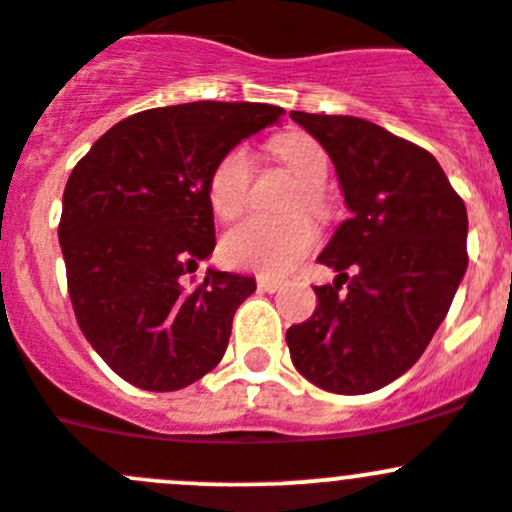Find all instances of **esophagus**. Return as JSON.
Masks as SVG:
<instances>
[{
    "mask_svg": "<svg viewBox=\"0 0 512 512\" xmlns=\"http://www.w3.org/2000/svg\"><path fill=\"white\" fill-rule=\"evenodd\" d=\"M256 284H259V289L261 291H269V294H276V291L281 289V281H276V279H266V276H259V281H256Z\"/></svg>",
    "mask_w": 512,
    "mask_h": 512,
    "instance_id": "obj_1",
    "label": "esophagus"
}]
</instances>
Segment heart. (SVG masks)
Wrapping results in <instances>:
<instances>
[{"instance_id": "obj_1", "label": "heart", "mask_w": 512, "mask_h": 512, "mask_svg": "<svg viewBox=\"0 0 512 512\" xmlns=\"http://www.w3.org/2000/svg\"><path fill=\"white\" fill-rule=\"evenodd\" d=\"M271 153L301 186L299 196L291 201V211L304 208L314 216H324L326 198L321 186L329 175V163L321 145L304 133H289L271 143ZM251 180V153L243 145L226 150L208 175V203L213 213L226 221L238 216L246 206ZM314 246L316 228L301 213L286 218L248 216L228 228L221 241V253L236 269L256 271L261 276H284L304 261Z\"/></svg>"}]
</instances>
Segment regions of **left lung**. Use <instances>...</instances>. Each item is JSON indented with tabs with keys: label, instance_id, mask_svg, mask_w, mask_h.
Masks as SVG:
<instances>
[{
	"label": "left lung",
	"instance_id": "obj_1",
	"mask_svg": "<svg viewBox=\"0 0 512 512\" xmlns=\"http://www.w3.org/2000/svg\"><path fill=\"white\" fill-rule=\"evenodd\" d=\"M337 168L352 218L319 264L316 309L286 332L291 362L334 394H367L407 372L467 271V211L432 153L349 115L291 113Z\"/></svg>",
	"mask_w": 512,
	"mask_h": 512
}]
</instances>
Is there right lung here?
I'll use <instances>...</instances> for the list:
<instances>
[{
    "mask_svg": "<svg viewBox=\"0 0 512 512\" xmlns=\"http://www.w3.org/2000/svg\"><path fill=\"white\" fill-rule=\"evenodd\" d=\"M266 102H186L120 120L75 165L60 246L77 324L107 367L175 392L221 362L256 279L206 269L216 248L208 175L226 150L279 123Z\"/></svg>",
    "mask_w": 512,
    "mask_h": 512,
    "instance_id": "add662e5",
    "label": "right lung"
}]
</instances>
